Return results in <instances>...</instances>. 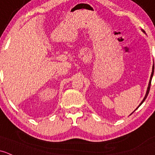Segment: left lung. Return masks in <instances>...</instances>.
<instances>
[{"label": "left lung", "mask_w": 155, "mask_h": 155, "mask_svg": "<svg viewBox=\"0 0 155 155\" xmlns=\"http://www.w3.org/2000/svg\"><path fill=\"white\" fill-rule=\"evenodd\" d=\"M154 65H153V67H152V73H151V77H150V80H149V87H148V89H147V91H146V96H145V97H144V99H143V101L142 102H141V103L140 104V105L139 106L137 107V108L138 107H139L141 105H142L143 104V102H144L145 101V99H146V97H147V96H148V94H149V91H150V86H151V79H152V76H153V74H154ZM137 109V108H136Z\"/></svg>", "instance_id": "1"}]
</instances>
